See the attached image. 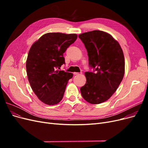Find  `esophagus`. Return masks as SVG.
Instances as JSON below:
<instances>
[{"mask_svg":"<svg viewBox=\"0 0 148 148\" xmlns=\"http://www.w3.org/2000/svg\"><path fill=\"white\" fill-rule=\"evenodd\" d=\"M81 74H82V73H77V72H74L73 73V75H81Z\"/></svg>","mask_w":148,"mask_h":148,"instance_id":"34e87169","label":"esophagus"}]
</instances>
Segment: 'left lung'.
Wrapping results in <instances>:
<instances>
[{
	"instance_id": "left-lung-1",
	"label": "left lung",
	"mask_w": 148,
	"mask_h": 148,
	"mask_svg": "<svg viewBox=\"0 0 148 148\" xmlns=\"http://www.w3.org/2000/svg\"><path fill=\"white\" fill-rule=\"evenodd\" d=\"M78 37L87 50L89 66L95 69L93 72L84 73L86 82L80 91L88 102L101 104L113 95L122 81L123 52L117 40L104 31L94 30Z\"/></svg>"
}]
</instances>
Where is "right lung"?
<instances>
[{
  "mask_svg": "<svg viewBox=\"0 0 148 148\" xmlns=\"http://www.w3.org/2000/svg\"><path fill=\"white\" fill-rule=\"evenodd\" d=\"M77 39V34L48 33L31 46L26 62L30 86L38 99L53 106L63 98L71 73L59 70L65 64L64 53Z\"/></svg>",
  "mask_w": 148,
  "mask_h": 148,
  "instance_id": "1",
  "label": "right lung"
}]
</instances>
